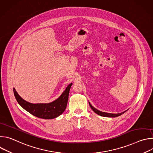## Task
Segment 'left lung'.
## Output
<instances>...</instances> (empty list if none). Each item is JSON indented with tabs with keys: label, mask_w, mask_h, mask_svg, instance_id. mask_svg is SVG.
<instances>
[{
	"label": "left lung",
	"mask_w": 153,
	"mask_h": 153,
	"mask_svg": "<svg viewBox=\"0 0 153 153\" xmlns=\"http://www.w3.org/2000/svg\"><path fill=\"white\" fill-rule=\"evenodd\" d=\"M89 105L91 107V108L92 109V110H93V111L94 113H96V114H97L99 116H103V117H118L122 114H123L124 113H125L126 111H123L122 113H118V114H113V113H105V112H102V111H100L98 110H97V109H96L94 107H93L91 104L89 102Z\"/></svg>",
	"instance_id": "left-lung-1"
}]
</instances>
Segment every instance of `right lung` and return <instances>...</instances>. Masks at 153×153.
Instances as JSON below:
<instances>
[{
  "instance_id": "add662e5",
  "label": "right lung",
  "mask_w": 153,
  "mask_h": 153,
  "mask_svg": "<svg viewBox=\"0 0 153 153\" xmlns=\"http://www.w3.org/2000/svg\"><path fill=\"white\" fill-rule=\"evenodd\" d=\"M72 84L71 83L67 86L58 99L48 103L34 104L28 102L18 94L14 88H13V91L18 103L27 111L39 118L52 119L61 115L66 109Z\"/></svg>"
}]
</instances>
